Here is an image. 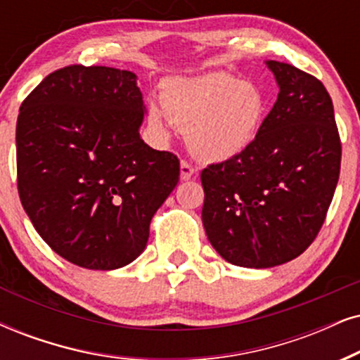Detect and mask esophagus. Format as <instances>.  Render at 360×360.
Instances as JSON below:
<instances>
[{
    "mask_svg": "<svg viewBox=\"0 0 360 360\" xmlns=\"http://www.w3.org/2000/svg\"><path fill=\"white\" fill-rule=\"evenodd\" d=\"M195 176V167L191 165L188 161H181V179L183 181H189L191 177Z\"/></svg>",
    "mask_w": 360,
    "mask_h": 360,
    "instance_id": "obj_1",
    "label": "esophagus"
}]
</instances>
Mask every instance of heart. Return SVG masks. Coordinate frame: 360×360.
<instances>
[{
	"label": "heart",
	"mask_w": 360,
	"mask_h": 360,
	"mask_svg": "<svg viewBox=\"0 0 360 360\" xmlns=\"http://www.w3.org/2000/svg\"><path fill=\"white\" fill-rule=\"evenodd\" d=\"M161 104L149 106V126L161 138L169 136L171 122L183 127L194 156L211 162L244 153L256 141L267 112L256 84L224 71L169 79Z\"/></svg>",
	"instance_id": "obj_1"
}]
</instances>
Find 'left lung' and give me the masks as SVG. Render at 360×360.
<instances>
[{"label":"left lung","instance_id":"left-lung-1","mask_svg":"<svg viewBox=\"0 0 360 360\" xmlns=\"http://www.w3.org/2000/svg\"><path fill=\"white\" fill-rule=\"evenodd\" d=\"M279 94L256 141L201 172L209 243L240 267L281 266L317 238L334 198L342 146L319 79L267 61Z\"/></svg>","mask_w":360,"mask_h":360}]
</instances>
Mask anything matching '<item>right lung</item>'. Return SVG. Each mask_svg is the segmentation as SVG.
<instances>
[{
    "mask_svg": "<svg viewBox=\"0 0 360 360\" xmlns=\"http://www.w3.org/2000/svg\"><path fill=\"white\" fill-rule=\"evenodd\" d=\"M136 79L116 68H61L18 115L22 207L44 243L84 269L133 262L179 181V159L141 139L146 108Z\"/></svg>",
    "mask_w": 360,
    "mask_h": 360,
    "instance_id": "add662e5",
    "label": "right lung"
}]
</instances>
